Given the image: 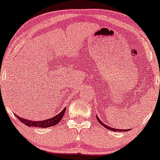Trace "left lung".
<instances>
[{
    "instance_id": "8db88e82",
    "label": "left lung",
    "mask_w": 160,
    "mask_h": 160,
    "mask_svg": "<svg viewBox=\"0 0 160 160\" xmlns=\"http://www.w3.org/2000/svg\"><path fill=\"white\" fill-rule=\"evenodd\" d=\"M96 117H97V116H96ZM97 120H98V121L99 123H100L102 125L103 127H104V128H107V129H109L110 130H112V131H120V132H121V131H125V132H126V131H128V130H121H121H119V129H115V128H111V127H108V126H107V125H106V124H104V123H103V122L101 121V120L99 119L98 118V117H97Z\"/></svg>"
}]
</instances>
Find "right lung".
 <instances>
[{
  "label": "right lung",
  "instance_id": "obj_1",
  "mask_svg": "<svg viewBox=\"0 0 160 160\" xmlns=\"http://www.w3.org/2000/svg\"><path fill=\"white\" fill-rule=\"evenodd\" d=\"M66 108H65L59 114H57L56 116L53 117L52 118H49V119L45 120V121H29V120H26L24 118H22L20 117H18V115H16V117H18V118L20 120V122H22L23 123H24L25 125L28 127H35V128H49V127L55 126L57 123H59V121H61L62 117L64 116L65 112H66Z\"/></svg>",
  "mask_w": 160,
  "mask_h": 160
}]
</instances>
